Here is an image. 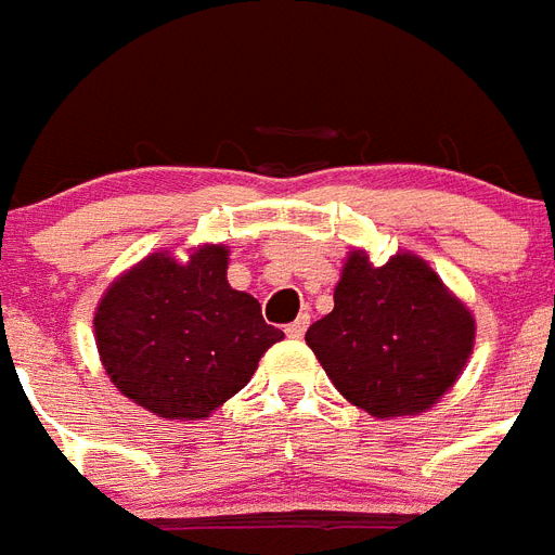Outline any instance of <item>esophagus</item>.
<instances>
[{
  "instance_id": "esophagus-1",
  "label": "esophagus",
  "mask_w": 555,
  "mask_h": 555,
  "mask_svg": "<svg viewBox=\"0 0 555 555\" xmlns=\"http://www.w3.org/2000/svg\"><path fill=\"white\" fill-rule=\"evenodd\" d=\"M308 325H311V317H308V313H302L299 320H294V322H291V325H287L285 334L291 339H302L305 331H308Z\"/></svg>"
}]
</instances>
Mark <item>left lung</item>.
I'll return each mask as SVG.
<instances>
[{
    "label": "left lung",
    "mask_w": 555,
    "mask_h": 555,
    "mask_svg": "<svg viewBox=\"0 0 555 555\" xmlns=\"http://www.w3.org/2000/svg\"><path fill=\"white\" fill-rule=\"evenodd\" d=\"M328 379L371 417H405L438 403L464 374L475 317L426 259L397 250L374 264L348 253L334 311L305 334Z\"/></svg>",
    "instance_id": "1"
}]
</instances>
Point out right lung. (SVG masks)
Returning <instances> with one entry per match:
<instances>
[{
    "label": "right lung",
    "instance_id": "right-lung-1",
    "mask_svg": "<svg viewBox=\"0 0 555 555\" xmlns=\"http://www.w3.org/2000/svg\"><path fill=\"white\" fill-rule=\"evenodd\" d=\"M227 264V244H198L186 259L155 250L106 287L94 343L120 395L167 421H204L250 383L285 334L230 287Z\"/></svg>",
    "mask_w": 555,
    "mask_h": 555
}]
</instances>
